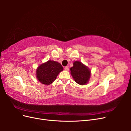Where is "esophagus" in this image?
Segmentation results:
<instances>
[{"instance_id":"esophagus-1","label":"esophagus","mask_w":131,"mask_h":131,"mask_svg":"<svg viewBox=\"0 0 131 131\" xmlns=\"http://www.w3.org/2000/svg\"><path fill=\"white\" fill-rule=\"evenodd\" d=\"M64 70L66 71H68L69 70V67L68 66H66L64 67Z\"/></svg>"}]
</instances>
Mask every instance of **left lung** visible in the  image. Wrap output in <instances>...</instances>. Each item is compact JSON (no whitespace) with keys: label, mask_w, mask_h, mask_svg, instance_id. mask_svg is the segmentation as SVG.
Returning <instances> with one entry per match:
<instances>
[{"label":"left lung","mask_w":131,"mask_h":131,"mask_svg":"<svg viewBox=\"0 0 131 131\" xmlns=\"http://www.w3.org/2000/svg\"><path fill=\"white\" fill-rule=\"evenodd\" d=\"M70 69L75 81L78 84L84 85L88 83L91 76V72L88 67L80 62L75 61Z\"/></svg>","instance_id":"8db88e82"}]
</instances>
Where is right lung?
I'll return each mask as SVG.
<instances>
[{
  "mask_svg": "<svg viewBox=\"0 0 131 131\" xmlns=\"http://www.w3.org/2000/svg\"><path fill=\"white\" fill-rule=\"evenodd\" d=\"M63 70L60 63L48 61L39 66L37 70V78L41 83L50 85L56 80L57 75Z\"/></svg>",
  "mask_w": 131,
  "mask_h": 131,
  "instance_id": "obj_1",
  "label": "right lung"
}]
</instances>
